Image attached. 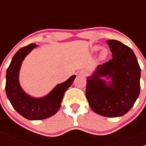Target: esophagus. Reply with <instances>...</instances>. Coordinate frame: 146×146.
Wrapping results in <instances>:
<instances>
[{
	"instance_id": "1",
	"label": "esophagus",
	"mask_w": 146,
	"mask_h": 146,
	"mask_svg": "<svg viewBox=\"0 0 146 146\" xmlns=\"http://www.w3.org/2000/svg\"><path fill=\"white\" fill-rule=\"evenodd\" d=\"M79 73L80 75H82V76H85V75H87V71H85V70H81Z\"/></svg>"
}]
</instances>
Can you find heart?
Segmentation results:
<instances>
[{"label":"heart","instance_id":"b5f03b06","mask_svg":"<svg viewBox=\"0 0 146 146\" xmlns=\"http://www.w3.org/2000/svg\"><path fill=\"white\" fill-rule=\"evenodd\" d=\"M100 48V46H95L92 48V52L95 53L97 52V51H99ZM108 54H109L108 50L105 48H103L101 50L100 53L99 59L101 60V61L105 60L106 58H107V56H108Z\"/></svg>","mask_w":146,"mask_h":146}]
</instances>
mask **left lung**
Masks as SVG:
<instances>
[{
    "label": "left lung",
    "instance_id": "8db88e82",
    "mask_svg": "<svg viewBox=\"0 0 146 146\" xmlns=\"http://www.w3.org/2000/svg\"><path fill=\"white\" fill-rule=\"evenodd\" d=\"M111 60L99 65L87 79L85 95L91 109L107 117H121L131 109L140 94L141 68L131 48L117 40H107ZM102 77L111 78V82Z\"/></svg>",
    "mask_w": 146,
    "mask_h": 146
}]
</instances>
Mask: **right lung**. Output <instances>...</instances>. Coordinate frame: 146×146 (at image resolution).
Instances as JSON below:
<instances>
[{"mask_svg": "<svg viewBox=\"0 0 146 146\" xmlns=\"http://www.w3.org/2000/svg\"><path fill=\"white\" fill-rule=\"evenodd\" d=\"M36 46L35 44H30L19 49L12 58L6 72L7 97L17 112L29 120H42L54 115L61 107L65 92L76 77L73 75L66 81L58 84L44 98H35L26 94L19 83V72L24 58Z\"/></svg>", "mask_w": 146, "mask_h": 146, "instance_id": "right-lung-1", "label": "right lung"}]
</instances>
